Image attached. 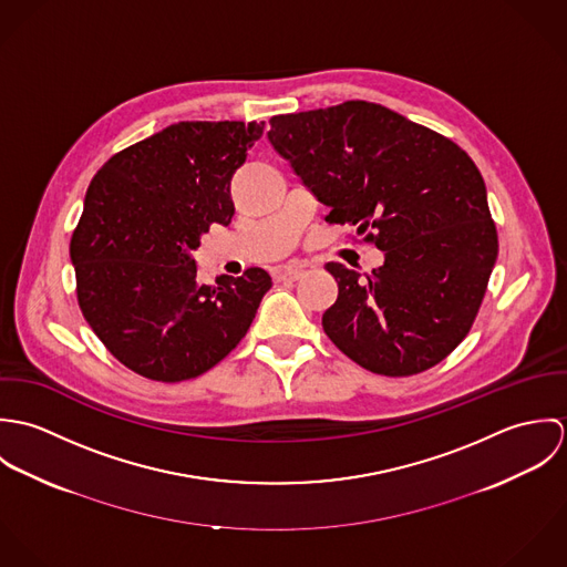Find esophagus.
I'll use <instances>...</instances> for the list:
<instances>
[{"mask_svg": "<svg viewBox=\"0 0 567 567\" xmlns=\"http://www.w3.org/2000/svg\"><path fill=\"white\" fill-rule=\"evenodd\" d=\"M306 272H308L306 266H301V264H290V266H279V268H275L272 275H275L277 281H297V279H301Z\"/></svg>", "mask_w": 567, "mask_h": 567, "instance_id": "esophagus-1", "label": "esophagus"}]
</instances>
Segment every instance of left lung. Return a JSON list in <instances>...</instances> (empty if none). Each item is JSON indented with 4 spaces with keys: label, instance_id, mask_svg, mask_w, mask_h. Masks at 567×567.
<instances>
[{
    "label": "left lung",
    "instance_id": "8db88e82",
    "mask_svg": "<svg viewBox=\"0 0 567 567\" xmlns=\"http://www.w3.org/2000/svg\"><path fill=\"white\" fill-rule=\"evenodd\" d=\"M268 142L321 200L327 223L371 229V275L327 264L329 340L360 367L414 375L467 336L497 257L476 163L447 137L373 102L275 115Z\"/></svg>",
    "mask_w": 567,
    "mask_h": 567
}]
</instances>
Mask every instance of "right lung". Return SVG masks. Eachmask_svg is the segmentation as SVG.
Listing matches in <instances>:
<instances>
[{
    "mask_svg": "<svg viewBox=\"0 0 567 567\" xmlns=\"http://www.w3.org/2000/svg\"><path fill=\"white\" fill-rule=\"evenodd\" d=\"M264 122H178L93 176L70 244L82 315L131 371L183 382L236 349L272 279L261 268L198 284L192 250L234 218L231 178Z\"/></svg>",
    "mask_w": 567,
    "mask_h": 567,
    "instance_id": "right-lung-1",
    "label": "right lung"
}]
</instances>
